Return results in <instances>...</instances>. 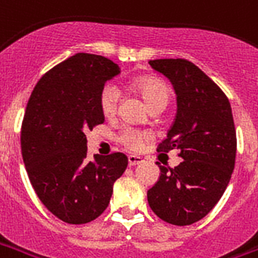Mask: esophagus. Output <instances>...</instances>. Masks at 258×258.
Returning <instances> with one entry per match:
<instances>
[{"label":"esophagus","mask_w":258,"mask_h":258,"mask_svg":"<svg viewBox=\"0 0 258 258\" xmlns=\"http://www.w3.org/2000/svg\"><path fill=\"white\" fill-rule=\"evenodd\" d=\"M144 163L142 157L139 156H128V167H135V165H139V164Z\"/></svg>","instance_id":"esophagus-1"}]
</instances>
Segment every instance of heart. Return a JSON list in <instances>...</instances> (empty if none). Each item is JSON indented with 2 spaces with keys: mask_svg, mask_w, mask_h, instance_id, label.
I'll return each instance as SVG.
<instances>
[{
  "mask_svg": "<svg viewBox=\"0 0 258 258\" xmlns=\"http://www.w3.org/2000/svg\"><path fill=\"white\" fill-rule=\"evenodd\" d=\"M135 90L142 97L145 104L149 108H153L154 105L165 104L169 98V89L161 79L158 78H142L134 83ZM119 104V90L116 86L106 85L100 94V108L101 112L106 117H110L116 113ZM152 138L146 131H139L134 128H123L117 135V141L130 150H141L144 148L145 142Z\"/></svg>",
  "mask_w": 258,
  "mask_h": 258,
  "instance_id": "b5f03b06",
  "label": "heart"
}]
</instances>
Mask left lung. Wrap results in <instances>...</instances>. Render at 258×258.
<instances>
[{"instance_id":"left-lung-1","label":"left lung","mask_w":258,"mask_h":258,"mask_svg":"<svg viewBox=\"0 0 258 258\" xmlns=\"http://www.w3.org/2000/svg\"><path fill=\"white\" fill-rule=\"evenodd\" d=\"M172 83L177 110L157 152L177 149L183 161L175 168L157 163L161 175L149 188L148 202L161 220L190 226L213 209L234 171L236 133L226 94L197 66L184 58L149 61Z\"/></svg>"}]
</instances>
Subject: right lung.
<instances>
[{"mask_svg":"<svg viewBox=\"0 0 258 258\" xmlns=\"http://www.w3.org/2000/svg\"><path fill=\"white\" fill-rule=\"evenodd\" d=\"M120 74L113 61L78 53L42 76L22 124V156L38 198L60 220L85 224L108 208L127 168L123 153L87 160L86 131L104 123L100 94Z\"/></svg>","mask_w":258,"mask_h":258,"instance_id":"right-lung-1","label":"right lung"}]
</instances>
